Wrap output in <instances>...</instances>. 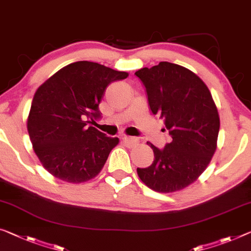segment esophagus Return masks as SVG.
Listing matches in <instances>:
<instances>
[{"label": "esophagus", "mask_w": 251, "mask_h": 251, "mask_svg": "<svg viewBox=\"0 0 251 251\" xmlns=\"http://www.w3.org/2000/svg\"><path fill=\"white\" fill-rule=\"evenodd\" d=\"M122 141L123 144L126 146H128V147H134V146H137L139 144V140L137 138L134 137H123L122 138Z\"/></svg>", "instance_id": "esophagus-1"}]
</instances>
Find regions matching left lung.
I'll list each match as a JSON object with an SVG mask.
<instances>
[{"label":"left lung","mask_w":251,"mask_h":251,"mask_svg":"<svg viewBox=\"0 0 251 251\" xmlns=\"http://www.w3.org/2000/svg\"><path fill=\"white\" fill-rule=\"evenodd\" d=\"M136 75L147 91L150 110L165 120L172 141L164 149L150 142L155 159L137 168L139 178L159 193H173L194 183L217 150L220 118L205 83L190 69L160 61Z\"/></svg>","instance_id":"obj_1"}]
</instances>
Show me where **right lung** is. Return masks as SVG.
<instances>
[{"instance_id": "add662e5", "label": "right lung", "mask_w": 251, "mask_h": 251, "mask_svg": "<svg viewBox=\"0 0 251 251\" xmlns=\"http://www.w3.org/2000/svg\"><path fill=\"white\" fill-rule=\"evenodd\" d=\"M128 76L126 72L83 60L59 69L38 87L26 128L46 171L74 184L99 175L119 138L88 126V119L100 118L99 104L106 87Z\"/></svg>"}]
</instances>
